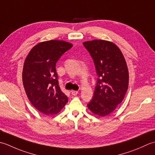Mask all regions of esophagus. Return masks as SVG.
<instances>
[{"instance_id": "esophagus-1", "label": "esophagus", "mask_w": 155, "mask_h": 155, "mask_svg": "<svg viewBox=\"0 0 155 155\" xmlns=\"http://www.w3.org/2000/svg\"><path fill=\"white\" fill-rule=\"evenodd\" d=\"M71 94L73 96H75V95H77V94H78V91H75V90H71Z\"/></svg>"}]
</instances>
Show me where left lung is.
I'll return each instance as SVG.
<instances>
[{
	"label": "left lung",
	"instance_id": "8db88e82",
	"mask_svg": "<svg viewBox=\"0 0 155 155\" xmlns=\"http://www.w3.org/2000/svg\"><path fill=\"white\" fill-rule=\"evenodd\" d=\"M95 64L98 76L94 97L87 108L96 115L112 112L122 102L128 87L129 75L124 55L114 43L104 40L83 43Z\"/></svg>",
	"mask_w": 155,
	"mask_h": 155
}]
</instances>
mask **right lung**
<instances>
[{
  "instance_id": "right-lung-1",
  "label": "right lung",
  "mask_w": 155,
  "mask_h": 155,
  "mask_svg": "<svg viewBox=\"0 0 155 155\" xmlns=\"http://www.w3.org/2000/svg\"><path fill=\"white\" fill-rule=\"evenodd\" d=\"M72 46L64 41L41 42L33 47L25 59L23 69L25 92L35 108L45 114L58 113L68 101L59 87L55 65Z\"/></svg>"
}]
</instances>
